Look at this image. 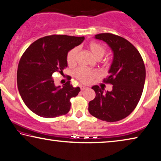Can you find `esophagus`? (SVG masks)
I'll list each match as a JSON object with an SVG mask.
<instances>
[{
  "label": "esophagus",
  "instance_id": "esophagus-1",
  "mask_svg": "<svg viewBox=\"0 0 161 161\" xmlns=\"http://www.w3.org/2000/svg\"><path fill=\"white\" fill-rule=\"evenodd\" d=\"M86 88H87V87H86V86H83V85H81V86H80V89H81V91L85 90V89H86Z\"/></svg>",
  "mask_w": 161,
  "mask_h": 161
}]
</instances>
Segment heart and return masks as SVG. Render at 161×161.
Returning a JSON list of instances; mask_svg holds the SVG:
<instances>
[{"label":"heart","mask_w":161,"mask_h":161,"mask_svg":"<svg viewBox=\"0 0 161 161\" xmlns=\"http://www.w3.org/2000/svg\"><path fill=\"white\" fill-rule=\"evenodd\" d=\"M88 48L93 57L96 58H101L105 53L106 49L103 45L97 42H91L88 45ZM78 52L77 48H74L68 52L67 61L69 66H73L76 63V53ZM98 74L95 70L90 69L81 67L77 69L75 72V76L84 84H90L94 78L97 76Z\"/></svg>","instance_id":"b5f03b06"}]
</instances>
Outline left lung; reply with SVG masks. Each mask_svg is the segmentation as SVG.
<instances>
[{"mask_svg":"<svg viewBox=\"0 0 161 161\" xmlns=\"http://www.w3.org/2000/svg\"><path fill=\"white\" fill-rule=\"evenodd\" d=\"M96 39L106 43L113 53V59L104 82L113 90L93 86L96 97L89 103L88 110L101 120L116 122L128 116L141 97L145 80V67L141 55L130 42L112 34H99Z\"/></svg>","mask_w":161,"mask_h":161,"instance_id":"left-lung-1","label":"left lung"}]
</instances>
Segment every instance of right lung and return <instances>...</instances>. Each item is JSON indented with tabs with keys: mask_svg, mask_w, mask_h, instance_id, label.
<instances>
[{
	"mask_svg": "<svg viewBox=\"0 0 161 161\" xmlns=\"http://www.w3.org/2000/svg\"><path fill=\"white\" fill-rule=\"evenodd\" d=\"M84 40V36H47L25 51L18 66L17 85L23 101L33 113L52 118L69 111L70 99L77 95L80 88L73 87L70 81L57 86L52 75L62 72L67 67L68 52Z\"/></svg>",
	"mask_w": 161,
	"mask_h": 161,
	"instance_id": "1",
	"label": "right lung"
}]
</instances>
